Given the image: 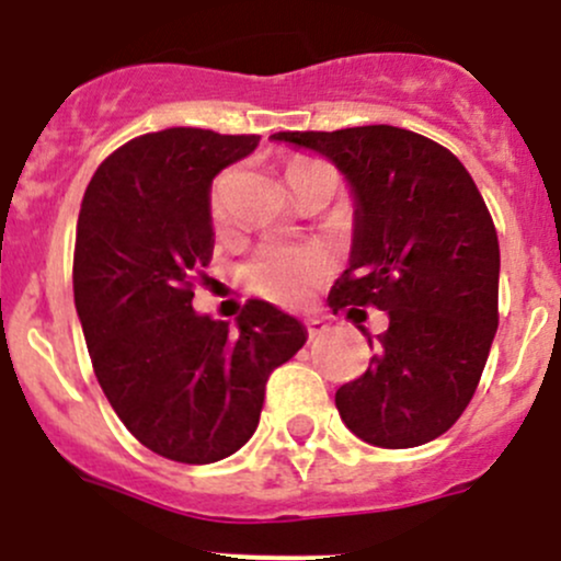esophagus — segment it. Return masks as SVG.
Here are the masks:
<instances>
[{
    "instance_id": "34e87169",
    "label": "esophagus",
    "mask_w": 561,
    "mask_h": 561,
    "mask_svg": "<svg viewBox=\"0 0 561 561\" xmlns=\"http://www.w3.org/2000/svg\"><path fill=\"white\" fill-rule=\"evenodd\" d=\"M307 331H309V336H312V340H318V336H323L325 331H329V325H325V320H320V318H309L307 320Z\"/></svg>"
}]
</instances>
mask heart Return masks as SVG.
I'll return each instance as SVG.
<instances>
[{
	"instance_id": "obj_1",
	"label": "heart",
	"mask_w": 561,
	"mask_h": 561,
	"mask_svg": "<svg viewBox=\"0 0 561 561\" xmlns=\"http://www.w3.org/2000/svg\"><path fill=\"white\" fill-rule=\"evenodd\" d=\"M312 164H318V161H293L287 172L304 170V167ZM221 192H225V181L216 183L214 188L216 216H221ZM329 257L314 247H265L247 265V279L254 290L274 298V301L298 304L307 298V293L318 282L329 276Z\"/></svg>"
}]
</instances>
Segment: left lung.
Returning a JSON list of instances; mask_svg holds the SVG:
<instances>
[{"label":"left lung","instance_id":"left-lung-1","mask_svg":"<svg viewBox=\"0 0 561 561\" xmlns=\"http://www.w3.org/2000/svg\"><path fill=\"white\" fill-rule=\"evenodd\" d=\"M271 139L323 156L351 186V257L329 307L389 314L375 340L358 325L375 356L336 389L342 422L373 447L433 442L474 397L499 329V238L485 199L447 148L394 125Z\"/></svg>","mask_w":561,"mask_h":561}]
</instances>
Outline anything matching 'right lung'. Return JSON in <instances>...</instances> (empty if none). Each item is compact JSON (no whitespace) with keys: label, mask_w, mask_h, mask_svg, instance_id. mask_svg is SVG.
I'll list each match as a JSON object with an SVG mask.
<instances>
[{"label":"right lung","mask_w":561,"mask_h":561,"mask_svg":"<svg viewBox=\"0 0 561 561\" xmlns=\"http://www.w3.org/2000/svg\"><path fill=\"white\" fill-rule=\"evenodd\" d=\"M260 136L167 128L95 170L79 210L73 298L95 378L139 444L178 463L230 458L257 431L268 375L301 320L249 301L236 325L192 307L214 257L210 186Z\"/></svg>","instance_id":"right-lung-1"}]
</instances>
